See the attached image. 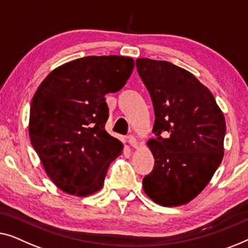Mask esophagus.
Masks as SVG:
<instances>
[{"label":"esophagus","instance_id":"esophagus-1","mask_svg":"<svg viewBox=\"0 0 248 248\" xmlns=\"http://www.w3.org/2000/svg\"><path fill=\"white\" fill-rule=\"evenodd\" d=\"M128 141L130 142V145L132 146V147H135V148L138 147V140H137V138H136L134 135L129 136V137H128Z\"/></svg>","mask_w":248,"mask_h":248}]
</instances>
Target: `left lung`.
<instances>
[{
	"label": "left lung",
	"mask_w": 248,
	"mask_h": 248,
	"mask_svg": "<svg viewBox=\"0 0 248 248\" xmlns=\"http://www.w3.org/2000/svg\"><path fill=\"white\" fill-rule=\"evenodd\" d=\"M136 66L155 111L156 138L147 141L155 165L142 180L144 191L163 207L186 204L224 158V113L210 90L186 69L149 58H138Z\"/></svg>",
	"instance_id": "obj_1"
}]
</instances>
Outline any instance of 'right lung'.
Returning a JSON list of instances; mask_svg holds the SVG:
<instances>
[{
    "mask_svg": "<svg viewBox=\"0 0 248 248\" xmlns=\"http://www.w3.org/2000/svg\"><path fill=\"white\" fill-rule=\"evenodd\" d=\"M135 67L124 56H88L55 68L32 97L29 137L45 172L64 192L102 189L124 144L106 131L108 93L124 88Z\"/></svg>",
    "mask_w": 248,
    "mask_h": 248,
    "instance_id": "right-lung-1",
    "label": "right lung"
}]
</instances>
